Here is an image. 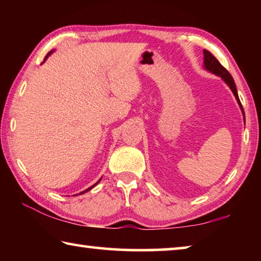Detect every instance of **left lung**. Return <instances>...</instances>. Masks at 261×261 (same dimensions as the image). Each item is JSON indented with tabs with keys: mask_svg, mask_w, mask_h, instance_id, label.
<instances>
[{
	"mask_svg": "<svg viewBox=\"0 0 261 261\" xmlns=\"http://www.w3.org/2000/svg\"><path fill=\"white\" fill-rule=\"evenodd\" d=\"M204 69L207 70L208 72L215 74V76L221 77V79H222V81L229 86V88L231 90L233 95H235L238 106H240V108L242 110V114H243V118H244V123H245V114H244V110H243L240 98H238L237 88H236V85H235V82H233V79L231 77V74L229 73L227 70L220 64V62L216 60L215 57L212 55L208 50H206V49H204Z\"/></svg>",
	"mask_w": 261,
	"mask_h": 261,
	"instance_id": "obj_1",
	"label": "left lung"
}]
</instances>
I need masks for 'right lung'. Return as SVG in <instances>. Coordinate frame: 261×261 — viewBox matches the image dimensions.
I'll return each mask as SVG.
<instances>
[{"label":"right lung","instance_id":"obj_1","mask_svg":"<svg viewBox=\"0 0 261 261\" xmlns=\"http://www.w3.org/2000/svg\"><path fill=\"white\" fill-rule=\"evenodd\" d=\"M53 51H54V50H50L49 53H48V54L46 55V57H45V60H43V62H45L47 59H48V56H50L51 54H53ZM43 62H42V63H43ZM100 180H101V178L98 180V182H96L95 184H93V185H92V187H90V188H88V189H86V190H84V191H82L81 193H79V194H83V193H85V192H87V191H90V190H92V189H93L94 187H95V185L96 184H99V182H100Z\"/></svg>","mask_w":261,"mask_h":261}]
</instances>
